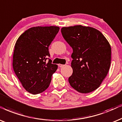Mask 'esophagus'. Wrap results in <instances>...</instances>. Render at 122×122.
<instances>
[{
  "instance_id": "34e87169",
  "label": "esophagus",
  "mask_w": 122,
  "mask_h": 122,
  "mask_svg": "<svg viewBox=\"0 0 122 122\" xmlns=\"http://www.w3.org/2000/svg\"><path fill=\"white\" fill-rule=\"evenodd\" d=\"M63 66H64V65H63V64H58V66H59V67H62Z\"/></svg>"
}]
</instances>
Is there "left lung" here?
Returning a JSON list of instances; mask_svg holds the SVG:
<instances>
[{"label": "left lung", "mask_w": 122, "mask_h": 122, "mask_svg": "<svg viewBox=\"0 0 122 122\" xmlns=\"http://www.w3.org/2000/svg\"><path fill=\"white\" fill-rule=\"evenodd\" d=\"M61 32L73 49V73L68 78L69 84L83 94L97 89L110 68L111 47L109 42L99 30L90 27H62Z\"/></svg>", "instance_id": "obj_1"}]
</instances>
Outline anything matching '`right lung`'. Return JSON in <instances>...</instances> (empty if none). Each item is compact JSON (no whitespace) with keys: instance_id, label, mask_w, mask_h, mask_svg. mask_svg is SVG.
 Instances as JSON below:
<instances>
[{"instance_id":"add662e5","label":"right lung","mask_w":122,"mask_h":122,"mask_svg":"<svg viewBox=\"0 0 122 122\" xmlns=\"http://www.w3.org/2000/svg\"><path fill=\"white\" fill-rule=\"evenodd\" d=\"M59 30L57 26L34 27L23 32L15 44L13 70L23 87L32 94L46 90L58 68L49 59V46Z\"/></svg>"}]
</instances>
